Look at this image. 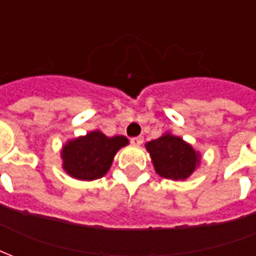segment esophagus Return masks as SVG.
Listing matches in <instances>:
<instances>
[{"mask_svg": "<svg viewBox=\"0 0 256 256\" xmlns=\"http://www.w3.org/2000/svg\"><path fill=\"white\" fill-rule=\"evenodd\" d=\"M143 140H144L143 136H136V138H132V139H130V143L135 144V146H140L142 143H143Z\"/></svg>", "mask_w": 256, "mask_h": 256, "instance_id": "1", "label": "esophagus"}]
</instances>
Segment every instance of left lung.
<instances>
[{
  "mask_svg": "<svg viewBox=\"0 0 256 256\" xmlns=\"http://www.w3.org/2000/svg\"><path fill=\"white\" fill-rule=\"evenodd\" d=\"M146 150L156 173L174 182L187 180L202 162L199 151L182 138L170 132H165L158 139L147 142Z\"/></svg>",
  "mask_w": 256,
  "mask_h": 256,
  "instance_id": "left-lung-1",
  "label": "left lung"
}]
</instances>
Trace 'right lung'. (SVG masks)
I'll return each instance as SVG.
<instances>
[{"instance_id":"add662e5","label":"right lung","mask_w":256,"mask_h":256,"mask_svg":"<svg viewBox=\"0 0 256 256\" xmlns=\"http://www.w3.org/2000/svg\"><path fill=\"white\" fill-rule=\"evenodd\" d=\"M130 144L126 136H106L100 130L70 139L61 148L64 172L76 180L92 182L104 177L117 151Z\"/></svg>"}]
</instances>
